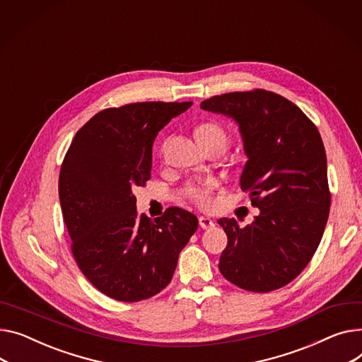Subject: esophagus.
Here are the masks:
<instances>
[{"label": "esophagus", "instance_id": "esophagus-1", "mask_svg": "<svg viewBox=\"0 0 362 362\" xmlns=\"http://www.w3.org/2000/svg\"><path fill=\"white\" fill-rule=\"evenodd\" d=\"M199 226L204 228V230H209L212 228L215 224L211 218H208V216H199Z\"/></svg>", "mask_w": 362, "mask_h": 362}]
</instances>
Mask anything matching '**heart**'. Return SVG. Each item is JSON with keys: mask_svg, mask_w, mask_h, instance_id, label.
I'll use <instances>...</instances> for the list:
<instances>
[{"mask_svg": "<svg viewBox=\"0 0 362 362\" xmlns=\"http://www.w3.org/2000/svg\"><path fill=\"white\" fill-rule=\"evenodd\" d=\"M198 141L202 147L214 146V144H220V146L227 147L228 135L226 129L216 124H204L195 132ZM215 183L212 180H201V182H190L186 186L187 197L194 201L201 208H211L212 206V190Z\"/></svg>", "mask_w": 362, "mask_h": 362, "instance_id": "heart-1", "label": "heart"}]
</instances>
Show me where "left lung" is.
Instances as JSON below:
<instances>
[{"mask_svg": "<svg viewBox=\"0 0 362 362\" xmlns=\"http://www.w3.org/2000/svg\"><path fill=\"white\" fill-rule=\"evenodd\" d=\"M201 107L237 122L249 158L240 187L260 209L243 228L234 218L218 220L228 238L220 272L246 291L278 290L307 267L327 223L322 136L298 106L267 90L214 95Z\"/></svg>", "mask_w": 362, "mask_h": 362, "instance_id": "obj_1", "label": "left lung"}]
</instances>
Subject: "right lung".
I'll return each instance as SVG.
<instances>
[{
    "mask_svg": "<svg viewBox=\"0 0 362 362\" xmlns=\"http://www.w3.org/2000/svg\"><path fill=\"white\" fill-rule=\"evenodd\" d=\"M192 102H142L94 115L76 134L59 173V202L71 252L105 296L147 300L172 281L198 218L170 206L138 215L135 187L151 177L154 139Z\"/></svg>",
    "mask_w": 362,
    "mask_h": 362,
    "instance_id": "right-lung-1",
    "label": "right lung"
}]
</instances>
